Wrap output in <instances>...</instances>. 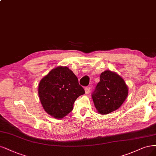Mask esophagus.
<instances>
[{"mask_svg":"<svg viewBox=\"0 0 156 156\" xmlns=\"http://www.w3.org/2000/svg\"><path fill=\"white\" fill-rule=\"evenodd\" d=\"M84 90H85V94H89L90 91V87H86L84 88Z\"/></svg>","mask_w":156,"mask_h":156,"instance_id":"obj_1","label":"esophagus"}]
</instances>
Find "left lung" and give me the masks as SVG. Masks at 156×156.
I'll list each match as a JSON object with an SVG mask.
<instances>
[{"mask_svg":"<svg viewBox=\"0 0 156 156\" xmlns=\"http://www.w3.org/2000/svg\"><path fill=\"white\" fill-rule=\"evenodd\" d=\"M128 93V87L123 79L115 72L106 70L101 73L100 81L92 97L97 110L104 115L119 108Z\"/></svg>","mask_w":156,"mask_h":156,"instance_id":"8db88e82","label":"left lung"}]
</instances>
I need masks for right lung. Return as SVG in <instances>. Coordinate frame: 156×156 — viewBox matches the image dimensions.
<instances>
[{"mask_svg": "<svg viewBox=\"0 0 156 156\" xmlns=\"http://www.w3.org/2000/svg\"><path fill=\"white\" fill-rule=\"evenodd\" d=\"M85 93L78 79L66 66L51 69L39 84L41 103L47 114L61 119L70 112L78 97Z\"/></svg>", "mask_w": 156, "mask_h": 156, "instance_id": "1", "label": "right lung"}]
</instances>
